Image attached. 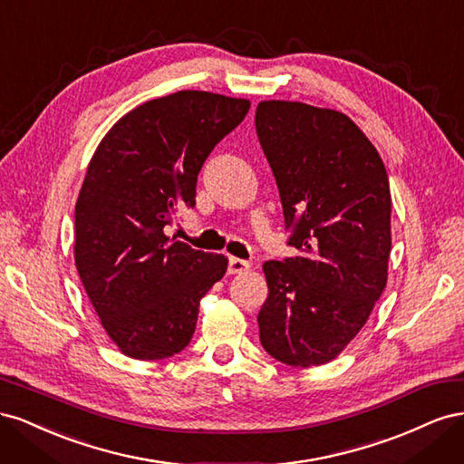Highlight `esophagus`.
Returning a JSON list of instances; mask_svg holds the SVG:
<instances>
[{"instance_id":"esophagus-1","label":"esophagus","mask_w":464,"mask_h":464,"mask_svg":"<svg viewBox=\"0 0 464 464\" xmlns=\"http://www.w3.org/2000/svg\"><path fill=\"white\" fill-rule=\"evenodd\" d=\"M247 269H249V261L237 259V257H230L228 259V273L230 275H240V273H244Z\"/></svg>"}]
</instances>
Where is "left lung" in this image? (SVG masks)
<instances>
[{
  "instance_id": "8db88e82",
  "label": "left lung",
  "mask_w": 464,
  "mask_h": 464,
  "mask_svg": "<svg viewBox=\"0 0 464 464\" xmlns=\"http://www.w3.org/2000/svg\"><path fill=\"white\" fill-rule=\"evenodd\" d=\"M256 130L276 179L286 244L298 249L263 265L269 296L257 315L259 341L286 366H321L366 325L387 285V170L341 111L265 101Z\"/></svg>"
}]
</instances>
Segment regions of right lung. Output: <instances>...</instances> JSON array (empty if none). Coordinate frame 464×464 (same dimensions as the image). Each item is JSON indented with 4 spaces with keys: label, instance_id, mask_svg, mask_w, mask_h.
Segmentation results:
<instances>
[{
    "label": "right lung",
    "instance_id": "obj_1",
    "mask_svg": "<svg viewBox=\"0 0 464 464\" xmlns=\"http://www.w3.org/2000/svg\"><path fill=\"white\" fill-rule=\"evenodd\" d=\"M249 101L205 91L154 98L96 147L75 205V265L108 336L125 356L164 360L195 333L199 302L228 259L166 236L195 207L198 176Z\"/></svg>",
    "mask_w": 464,
    "mask_h": 464
}]
</instances>
